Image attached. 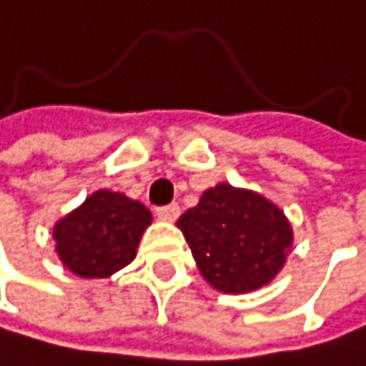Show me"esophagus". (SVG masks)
I'll return each mask as SVG.
<instances>
[{
	"label": "esophagus",
	"mask_w": 366,
	"mask_h": 366,
	"mask_svg": "<svg viewBox=\"0 0 366 366\" xmlns=\"http://www.w3.org/2000/svg\"><path fill=\"white\" fill-rule=\"evenodd\" d=\"M155 213H157L159 219H164V222H173V219H177V215H179V207L177 204H167V207H159Z\"/></svg>",
	"instance_id": "34e87169"
}]
</instances>
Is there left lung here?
Instances as JSON below:
<instances>
[{"label": "left lung", "mask_w": 366, "mask_h": 366, "mask_svg": "<svg viewBox=\"0 0 366 366\" xmlns=\"http://www.w3.org/2000/svg\"><path fill=\"white\" fill-rule=\"evenodd\" d=\"M199 273L217 291L247 293L282 269L291 227L285 213L253 191L217 184L177 219Z\"/></svg>", "instance_id": "left-lung-1"}]
</instances>
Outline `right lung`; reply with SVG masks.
I'll use <instances>...</instances> for the list:
<instances>
[{"instance_id": "add662e5", "label": "right lung", "mask_w": 366, "mask_h": 366, "mask_svg": "<svg viewBox=\"0 0 366 366\" xmlns=\"http://www.w3.org/2000/svg\"><path fill=\"white\" fill-rule=\"evenodd\" d=\"M151 211L122 193L97 191L55 224L61 262L79 277H107L135 257Z\"/></svg>"}]
</instances>
